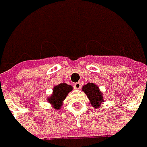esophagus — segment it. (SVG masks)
I'll use <instances>...</instances> for the list:
<instances>
[{
    "instance_id": "34e87169",
    "label": "esophagus",
    "mask_w": 147,
    "mask_h": 147,
    "mask_svg": "<svg viewBox=\"0 0 147 147\" xmlns=\"http://www.w3.org/2000/svg\"><path fill=\"white\" fill-rule=\"evenodd\" d=\"M74 87L75 89H80L82 88V84H81V82H76V83H74Z\"/></svg>"
}]
</instances>
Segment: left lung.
<instances>
[{
  "label": "left lung",
  "instance_id": "8db88e82",
  "mask_svg": "<svg viewBox=\"0 0 147 147\" xmlns=\"http://www.w3.org/2000/svg\"><path fill=\"white\" fill-rule=\"evenodd\" d=\"M82 90L88 96V98L90 100V102L94 108L97 109L101 105L104 101V97L97 85L88 82V84L82 87Z\"/></svg>",
  "mask_w": 147,
  "mask_h": 147
}]
</instances>
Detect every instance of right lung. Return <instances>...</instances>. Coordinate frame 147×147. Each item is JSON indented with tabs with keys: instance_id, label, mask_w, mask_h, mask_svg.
<instances>
[{
	"instance_id": "add662e5",
	"label": "right lung",
	"mask_w": 147,
	"mask_h": 147,
	"mask_svg": "<svg viewBox=\"0 0 147 147\" xmlns=\"http://www.w3.org/2000/svg\"><path fill=\"white\" fill-rule=\"evenodd\" d=\"M72 90L73 87L66 83H60L57 86H55L53 88V93L47 98V101L52 105L54 109L59 110L63 105V100Z\"/></svg>"
}]
</instances>
